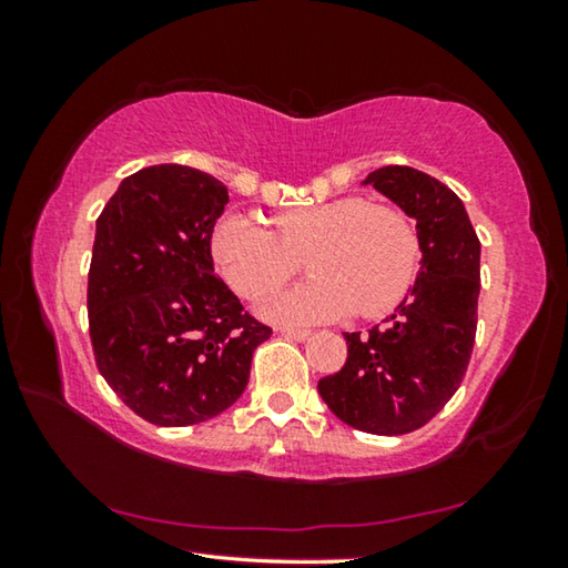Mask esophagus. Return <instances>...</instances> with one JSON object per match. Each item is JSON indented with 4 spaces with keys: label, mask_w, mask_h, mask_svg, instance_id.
I'll use <instances>...</instances> for the list:
<instances>
[{
    "label": "esophagus",
    "mask_w": 568,
    "mask_h": 568,
    "mask_svg": "<svg viewBox=\"0 0 568 568\" xmlns=\"http://www.w3.org/2000/svg\"><path fill=\"white\" fill-rule=\"evenodd\" d=\"M277 333H281V335H285V338H293V341H307V335H311V333H307V331H303V328H291V325H281V328H275Z\"/></svg>",
    "instance_id": "esophagus-1"
}]
</instances>
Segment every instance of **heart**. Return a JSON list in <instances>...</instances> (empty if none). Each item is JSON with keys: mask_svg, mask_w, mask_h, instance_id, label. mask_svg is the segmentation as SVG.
Here are the masks:
<instances>
[{"mask_svg": "<svg viewBox=\"0 0 568 568\" xmlns=\"http://www.w3.org/2000/svg\"><path fill=\"white\" fill-rule=\"evenodd\" d=\"M271 227L243 213L225 215L210 237L220 275L243 295H263L295 271L305 253L311 281L257 303L265 318L321 323L355 311L376 318L406 295L418 265V237L396 207L345 195L277 213Z\"/></svg>", "mask_w": 568, "mask_h": 568, "instance_id": "obj_1", "label": "heart"}]
</instances>
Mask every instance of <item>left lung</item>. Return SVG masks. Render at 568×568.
<instances>
[{
    "instance_id": "obj_1",
    "label": "left lung",
    "mask_w": 568,
    "mask_h": 568,
    "mask_svg": "<svg viewBox=\"0 0 568 568\" xmlns=\"http://www.w3.org/2000/svg\"><path fill=\"white\" fill-rule=\"evenodd\" d=\"M373 185L416 220V283L381 325L343 333L348 361L318 381L321 398L348 426L376 436L410 434L458 390L474 351L480 243L460 197L406 165L373 170Z\"/></svg>"
}]
</instances>
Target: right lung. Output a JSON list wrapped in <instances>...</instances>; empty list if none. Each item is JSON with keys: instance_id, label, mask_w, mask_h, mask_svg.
<instances>
[{"instance_id": "obj_1", "label": "right lung", "mask_w": 568, "mask_h": 568, "mask_svg": "<svg viewBox=\"0 0 568 568\" xmlns=\"http://www.w3.org/2000/svg\"><path fill=\"white\" fill-rule=\"evenodd\" d=\"M227 200L203 170L155 165L120 182L94 227V361L155 426H192L233 406L253 351L271 338L215 275L210 237Z\"/></svg>"}]
</instances>
